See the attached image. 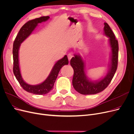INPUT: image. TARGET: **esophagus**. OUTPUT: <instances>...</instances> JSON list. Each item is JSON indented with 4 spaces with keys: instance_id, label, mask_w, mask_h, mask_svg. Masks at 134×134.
<instances>
[{
    "instance_id": "1",
    "label": "esophagus",
    "mask_w": 134,
    "mask_h": 134,
    "mask_svg": "<svg viewBox=\"0 0 134 134\" xmlns=\"http://www.w3.org/2000/svg\"><path fill=\"white\" fill-rule=\"evenodd\" d=\"M73 57V56L72 54L69 53V54H68V59H69V61H70L71 59V58H72Z\"/></svg>"
}]
</instances>
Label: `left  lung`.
Returning a JSON list of instances; mask_svg holds the SVG:
<instances>
[{"mask_svg":"<svg viewBox=\"0 0 134 134\" xmlns=\"http://www.w3.org/2000/svg\"><path fill=\"white\" fill-rule=\"evenodd\" d=\"M104 31L105 35L109 38V41L111 51L109 70L104 77L99 81H92L90 80L86 75L85 62L81 56L75 54V57L71 59L70 64L74 70L72 85L75 90L82 94H95L104 90L109 85L117 70L119 51L118 41L107 23H104Z\"/></svg>","mask_w":134,"mask_h":134,"instance_id":"8db88e82","label":"left lung"}]
</instances>
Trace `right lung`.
Instances as JSON below:
<instances>
[{
	"instance_id": "obj_1",
	"label": "right lung",
	"mask_w": 134,
	"mask_h": 134,
	"mask_svg": "<svg viewBox=\"0 0 134 134\" xmlns=\"http://www.w3.org/2000/svg\"><path fill=\"white\" fill-rule=\"evenodd\" d=\"M49 18L48 16H42L27 21L21 27L13 43V72L21 87L26 92L37 95H43L49 93L52 89L61 68L68 64L67 55L59 59L53 67L51 72L46 80L37 85H30L25 82L21 77L19 63V49L20 44L30 35L38 23L45 21Z\"/></svg>"
}]
</instances>
